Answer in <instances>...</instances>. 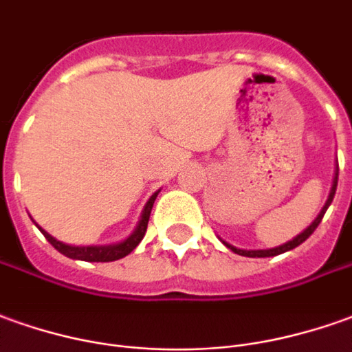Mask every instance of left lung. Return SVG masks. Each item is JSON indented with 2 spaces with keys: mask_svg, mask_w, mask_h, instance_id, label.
<instances>
[{
  "mask_svg": "<svg viewBox=\"0 0 352 352\" xmlns=\"http://www.w3.org/2000/svg\"><path fill=\"white\" fill-rule=\"evenodd\" d=\"M338 176H339V166H336V174H333V182H331V190H329L326 205L322 207V210L318 212V217L310 222V226L305 228L299 236L293 237L292 241H287V243H283V245L272 247V249H237V247H234L232 243H228V241H224V239H222V243H224L230 251H234L236 254H241V256H251V258H256V256H258V258H261V256H276V254H282L285 253V251H292V249H295V247H299L302 241H307V239L312 236V232L318 228V224L322 222V218H324V214H326V210H328V207L331 205L333 195H336V190H338Z\"/></svg>",
  "mask_w": 352,
  "mask_h": 352,
  "instance_id": "left-lung-1",
  "label": "left lung"
}]
</instances>
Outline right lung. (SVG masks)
<instances>
[{
	"label": "right lung",
	"instance_id": "1",
	"mask_svg": "<svg viewBox=\"0 0 352 352\" xmlns=\"http://www.w3.org/2000/svg\"><path fill=\"white\" fill-rule=\"evenodd\" d=\"M157 195H159V191H155L151 197H149V201L145 203L144 210H142V217L138 220L134 232L126 237V239H122V241L111 243V245H69V243H63L59 239H55V237L47 234L45 230H42L38 224L36 226L40 228V232L45 236V239L50 241L51 245L55 247L60 254L69 256V258L86 261V263H111V261H118V258H122L126 254H130L135 247L140 245V241L144 239L145 232H147V222H149V214H151L153 203L157 199Z\"/></svg>",
	"mask_w": 352,
	"mask_h": 352
}]
</instances>
